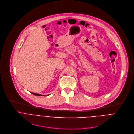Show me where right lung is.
<instances>
[{
    "mask_svg": "<svg viewBox=\"0 0 134 134\" xmlns=\"http://www.w3.org/2000/svg\"><path fill=\"white\" fill-rule=\"evenodd\" d=\"M32 94H33V95H37V96H47V95H41V94H36V93H33V92H31ZM48 96V95H47Z\"/></svg>",
    "mask_w": 134,
    "mask_h": 134,
    "instance_id": "1",
    "label": "right lung"
}]
</instances>
